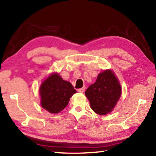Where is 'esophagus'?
<instances>
[{"label":"esophagus","mask_w":156,"mask_h":156,"mask_svg":"<svg viewBox=\"0 0 156 156\" xmlns=\"http://www.w3.org/2000/svg\"><path fill=\"white\" fill-rule=\"evenodd\" d=\"M84 90H85V88H80V89H78L77 91L79 93H83L84 92Z\"/></svg>","instance_id":"obj_1"}]
</instances>
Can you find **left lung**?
Segmentation results:
<instances>
[{"label":"left lung","instance_id":"obj_1","mask_svg":"<svg viewBox=\"0 0 156 156\" xmlns=\"http://www.w3.org/2000/svg\"><path fill=\"white\" fill-rule=\"evenodd\" d=\"M121 94V85L113 72L109 70L100 73L95 82L85 92L91 109L99 115H105L112 112Z\"/></svg>","mask_w":156,"mask_h":156}]
</instances>
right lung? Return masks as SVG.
Listing matches in <instances>:
<instances>
[{"label":"right lung","mask_w":156,"mask_h":156,"mask_svg":"<svg viewBox=\"0 0 156 156\" xmlns=\"http://www.w3.org/2000/svg\"><path fill=\"white\" fill-rule=\"evenodd\" d=\"M40 93L42 107L50 113L56 114L68 105L76 90L69 81H64L58 74H53L42 83Z\"/></svg>","instance_id":"obj_1"}]
</instances>
